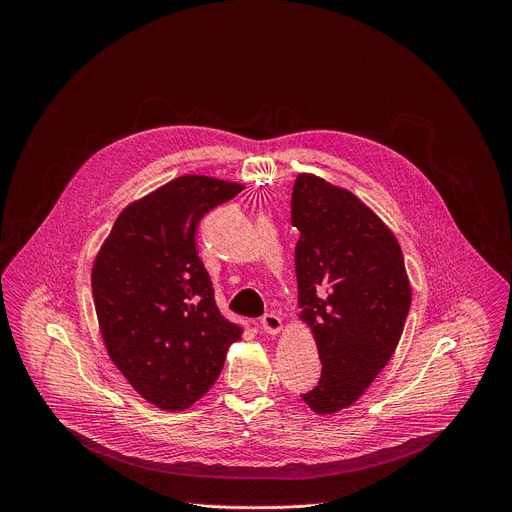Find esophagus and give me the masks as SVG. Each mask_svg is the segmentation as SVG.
Here are the masks:
<instances>
[{
	"label": "esophagus",
	"mask_w": 512,
	"mask_h": 512,
	"mask_svg": "<svg viewBox=\"0 0 512 512\" xmlns=\"http://www.w3.org/2000/svg\"><path fill=\"white\" fill-rule=\"evenodd\" d=\"M261 328H263L265 334L277 336V334L281 332V328H283V322H281V318H279L277 314L269 312V314H265V316L261 318Z\"/></svg>",
	"instance_id": "34e87169"
}]
</instances>
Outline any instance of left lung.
I'll use <instances>...</instances> for the list:
<instances>
[{
	"mask_svg": "<svg viewBox=\"0 0 512 512\" xmlns=\"http://www.w3.org/2000/svg\"><path fill=\"white\" fill-rule=\"evenodd\" d=\"M298 227L300 320L322 360L302 395L318 415L354 405L391 360L411 306V285L391 229L350 190L300 174L291 194Z\"/></svg>",
	"mask_w": 512,
	"mask_h": 512,
	"instance_id": "obj_1",
	"label": "left lung"
}]
</instances>
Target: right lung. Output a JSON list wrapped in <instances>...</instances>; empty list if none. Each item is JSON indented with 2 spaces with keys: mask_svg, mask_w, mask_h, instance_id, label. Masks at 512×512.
Instances as JSON below:
<instances>
[{
  "mask_svg": "<svg viewBox=\"0 0 512 512\" xmlns=\"http://www.w3.org/2000/svg\"><path fill=\"white\" fill-rule=\"evenodd\" d=\"M241 190L202 174L174 178L125 206L95 257L93 300L109 358L158 409L184 411L204 397L241 340L196 251L204 212Z\"/></svg>",
  "mask_w": 512,
  "mask_h": 512,
  "instance_id": "add662e5",
  "label": "right lung"
}]
</instances>
